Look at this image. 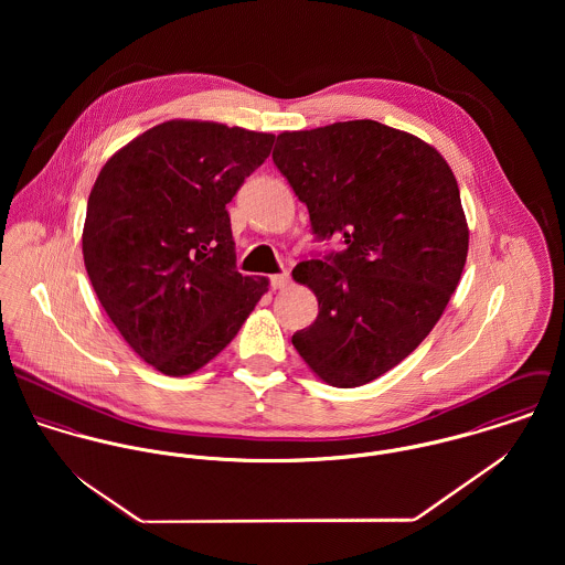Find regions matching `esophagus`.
Here are the masks:
<instances>
[{
    "instance_id": "obj_1",
    "label": "esophagus",
    "mask_w": 565,
    "mask_h": 565,
    "mask_svg": "<svg viewBox=\"0 0 565 565\" xmlns=\"http://www.w3.org/2000/svg\"><path fill=\"white\" fill-rule=\"evenodd\" d=\"M269 282H271V289H287L289 282H291V278H289V274H274V276L269 278Z\"/></svg>"
}]
</instances>
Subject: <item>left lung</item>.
<instances>
[{"mask_svg":"<svg viewBox=\"0 0 565 565\" xmlns=\"http://www.w3.org/2000/svg\"><path fill=\"white\" fill-rule=\"evenodd\" d=\"M276 143L271 159L313 233L345 242L294 269L320 313L291 343L323 383L367 385L426 339L461 280L470 231L457 178L430 143L372 119Z\"/></svg>","mask_w":565,"mask_h":565,"instance_id":"obj_1","label":"left lung"}]
</instances>
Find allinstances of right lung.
Listing matches in <instances>:
<instances>
[{"label":"right lung","mask_w":565,"mask_h":565,"mask_svg":"<svg viewBox=\"0 0 565 565\" xmlns=\"http://www.w3.org/2000/svg\"><path fill=\"white\" fill-rule=\"evenodd\" d=\"M274 135L171 119L102 167L82 254L99 305L126 343L164 376L213 361L267 294L235 269L226 204L269 157Z\"/></svg>","instance_id":"obj_1"}]
</instances>
